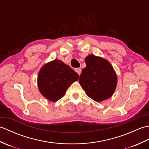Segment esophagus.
<instances>
[{
	"label": "esophagus",
	"mask_w": 149,
	"mask_h": 149,
	"mask_svg": "<svg viewBox=\"0 0 149 149\" xmlns=\"http://www.w3.org/2000/svg\"><path fill=\"white\" fill-rule=\"evenodd\" d=\"M75 71L77 73V74H79V75H80L81 73V68H75Z\"/></svg>",
	"instance_id": "esophagus-1"
}]
</instances>
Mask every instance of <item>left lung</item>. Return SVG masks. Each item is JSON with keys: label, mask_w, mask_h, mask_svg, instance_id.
Returning a JSON list of instances; mask_svg holds the SVG:
<instances>
[{"label": "left lung", "mask_w": 149, "mask_h": 149, "mask_svg": "<svg viewBox=\"0 0 149 149\" xmlns=\"http://www.w3.org/2000/svg\"><path fill=\"white\" fill-rule=\"evenodd\" d=\"M80 75L79 84L87 95L97 102L109 99L116 90L117 75L111 64L102 57L90 54Z\"/></svg>", "instance_id": "1"}]
</instances>
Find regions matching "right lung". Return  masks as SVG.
<instances>
[{
	"mask_svg": "<svg viewBox=\"0 0 149 149\" xmlns=\"http://www.w3.org/2000/svg\"><path fill=\"white\" fill-rule=\"evenodd\" d=\"M79 79L74 70L61 60L54 59L46 63L38 75V87L47 100L56 102L65 95L68 87Z\"/></svg>",
	"mask_w": 149,
	"mask_h": 149,
	"instance_id": "obj_1",
	"label": "right lung"
}]
</instances>
